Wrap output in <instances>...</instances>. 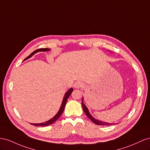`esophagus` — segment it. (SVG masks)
I'll list each match as a JSON object with an SVG mask.
<instances>
[{"label":"esophagus","instance_id":"34e87169","mask_svg":"<svg viewBox=\"0 0 150 150\" xmlns=\"http://www.w3.org/2000/svg\"><path fill=\"white\" fill-rule=\"evenodd\" d=\"M83 83L80 82V81H78V82H76L75 83V87L76 88H81L83 87Z\"/></svg>","mask_w":150,"mask_h":150}]
</instances>
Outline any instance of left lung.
Masks as SVG:
<instances>
[{"mask_svg":"<svg viewBox=\"0 0 150 150\" xmlns=\"http://www.w3.org/2000/svg\"><path fill=\"white\" fill-rule=\"evenodd\" d=\"M82 107H83V111L85 112V114L87 115V116L90 119H91V120L92 122H93L94 123L96 124V125H105V126H109V125H112V123H108V122H103V121H99V120H97V119H96L93 117H92V115H91V114L89 113V111H88L87 107L83 104V99H82Z\"/></svg>","mask_w":150,"mask_h":150,"instance_id":"8db88e82","label":"left lung"}]
</instances>
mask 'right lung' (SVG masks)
Here are the masks:
<instances>
[{
    "mask_svg": "<svg viewBox=\"0 0 150 150\" xmlns=\"http://www.w3.org/2000/svg\"><path fill=\"white\" fill-rule=\"evenodd\" d=\"M49 50H50V49H48V48H40V49L35 50V51H33V52L31 54H30L29 57H28L27 58H29L30 57H31L34 54H35L36 53L38 52V51H49ZM73 91H74V89H73L72 88H71L70 89L68 90V91H67V92L65 93V97H64L63 99V101H62V105H61V108H60V109H59L58 113L56 115H55V116H54L52 119H51L50 120L46 121L45 122L36 123V124L31 123V125H33V126H49V125H51V124H53V122H54L55 121H56L57 119L59 117H60V115L62 114L64 109H65V105H66L67 102V100L68 99V97H69L71 95V93L73 92Z\"/></svg>",
    "mask_w": 150,
    "mask_h": 150,
    "instance_id": "add662e5",
    "label": "right lung"
}]
</instances>
